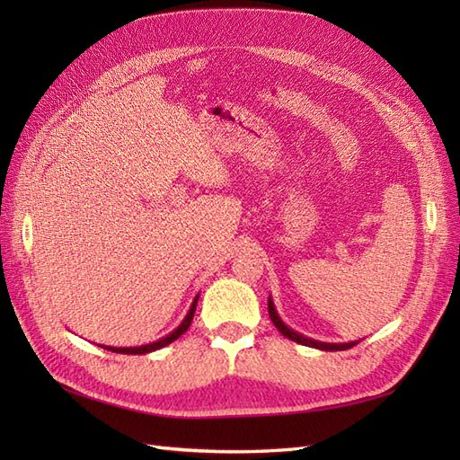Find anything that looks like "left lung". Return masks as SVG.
<instances>
[{
    "label": "left lung",
    "mask_w": 460,
    "mask_h": 460,
    "mask_svg": "<svg viewBox=\"0 0 460 460\" xmlns=\"http://www.w3.org/2000/svg\"><path fill=\"white\" fill-rule=\"evenodd\" d=\"M269 316L272 320V324L277 326V330L280 332L282 336H287L288 340L296 341V344H302V346H308V348H318V349H324V351H340V349H349L351 346H356L359 340L356 341H348V344H330V341H318V340H312L305 334H298V332H295L292 328H288L285 322H282V318L279 316V312L275 308V302H272V298L269 296Z\"/></svg>",
    "instance_id": "left-lung-1"
}]
</instances>
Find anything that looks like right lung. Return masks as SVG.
<instances>
[{"mask_svg": "<svg viewBox=\"0 0 460 460\" xmlns=\"http://www.w3.org/2000/svg\"><path fill=\"white\" fill-rule=\"evenodd\" d=\"M198 298H199V295L193 298V302H191V306H190V312L188 314H185V318L181 320V324L175 328L173 332H170L168 336H164V338H160V340H155V341H152V344H144V346H134V348H114V346H102V348H106L109 351H116V354H132V356H142V354H150V351H155V349H160V348H164V346H168V344H172L173 340H178L185 330L190 328V324H191V320H193V314H195V306H198Z\"/></svg>", "mask_w": 460, "mask_h": 460, "instance_id": "1", "label": "right lung"}]
</instances>
